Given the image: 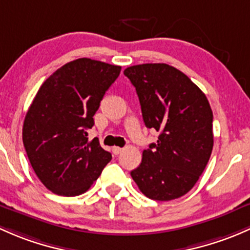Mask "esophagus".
<instances>
[{
  "mask_svg": "<svg viewBox=\"0 0 250 250\" xmlns=\"http://www.w3.org/2000/svg\"><path fill=\"white\" fill-rule=\"evenodd\" d=\"M122 151L123 148H120V146H113V153H114V155H119Z\"/></svg>",
  "mask_w": 250,
  "mask_h": 250,
  "instance_id": "1",
  "label": "esophagus"
}]
</instances>
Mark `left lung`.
<instances>
[{
	"instance_id": "8db88e82",
	"label": "left lung",
	"mask_w": 250,
	"mask_h": 250,
	"mask_svg": "<svg viewBox=\"0 0 250 250\" xmlns=\"http://www.w3.org/2000/svg\"><path fill=\"white\" fill-rule=\"evenodd\" d=\"M124 74L136 87L144 124L160 132L131 177L149 199H178L196 184L212 154L209 102L189 77L166 63L131 66Z\"/></svg>"
}]
</instances>
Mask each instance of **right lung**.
I'll return each mask as SVG.
<instances>
[{
    "label": "right lung",
    "instance_id": "1",
    "mask_svg": "<svg viewBox=\"0 0 250 250\" xmlns=\"http://www.w3.org/2000/svg\"><path fill=\"white\" fill-rule=\"evenodd\" d=\"M122 67L82 58L42 84L26 113L22 142L33 171L48 190L77 196L92 185L112 155L89 141L94 115Z\"/></svg>",
    "mask_w": 250,
    "mask_h": 250
}]
</instances>
